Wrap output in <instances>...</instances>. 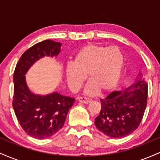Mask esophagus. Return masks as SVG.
<instances>
[{
    "label": "esophagus",
    "mask_w": 160,
    "mask_h": 160,
    "mask_svg": "<svg viewBox=\"0 0 160 160\" xmlns=\"http://www.w3.org/2000/svg\"><path fill=\"white\" fill-rule=\"evenodd\" d=\"M78 101L80 102V103L89 104V103H90L92 100L90 98H86V97H80V98H78Z\"/></svg>",
    "instance_id": "esophagus-1"
}]
</instances>
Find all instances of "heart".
Listing matches in <instances>:
<instances>
[{
    "label": "heart",
    "instance_id": "1",
    "mask_svg": "<svg viewBox=\"0 0 160 160\" xmlns=\"http://www.w3.org/2000/svg\"><path fill=\"white\" fill-rule=\"evenodd\" d=\"M124 66L122 50L116 46L89 44L82 47L74 56L73 63L65 68V78L70 89L78 90L86 80L89 82L84 93L96 94L100 90L107 92L118 84Z\"/></svg>",
    "mask_w": 160,
    "mask_h": 160
}]
</instances>
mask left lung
Wrapping results in <instances>:
<instances>
[{
    "label": "left lung",
    "instance_id": "left-lung-1",
    "mask_svg": "<svg viewBox=\"0 0 160 160\" xmlns=\"http://www.w3.org/2000/svg\"><path fill=\"white\" fill-rule=\"evenodd\" d=\"M141 78L125 89L114 91L101 99L100 113L95 125L111 138H123L132 133L140 125L148 103V82Z\"/></svg>",
    "mask_w": 160,
    "mask_h": 160
}]
</instances>
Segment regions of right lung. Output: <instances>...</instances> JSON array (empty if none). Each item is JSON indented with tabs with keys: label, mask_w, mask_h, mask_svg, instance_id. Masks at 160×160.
I'll use <instances>...</instances> for the list:
<instances>
[{
	"label": "right lung",
	"mask_w": 160,
	"mask_h": 160,
	"mask_svg": "<svg viewBox=\"0 0 160 160\" xmlns=\"http://www.w3.org/2000/svg\"><path fill=\"white\" fill-rule=\"evenodd\" d=\"M62 43L46 40L27 49L16 64L13 74L12 108L20 126L28 135L37 139L52 136L64 126L75 99L57 92L48 95L34 94L29 89L25 74L40 58L57 56Z\"/></svg>",
	"instance_id": "right-lung-1"
}]
</instances>
